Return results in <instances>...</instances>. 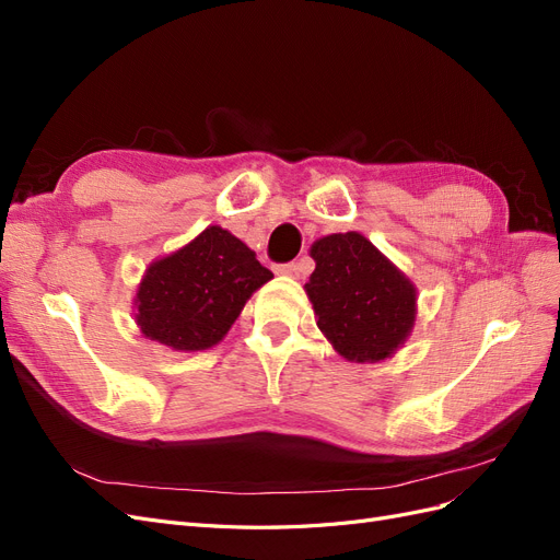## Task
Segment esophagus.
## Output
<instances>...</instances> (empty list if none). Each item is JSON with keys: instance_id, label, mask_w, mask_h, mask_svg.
Masks as SVG:
<instances>
[{"instance_id": "esophagus-1", "label": "esophagus", "mask_w": 560, "mask_h": 560, "mask_svg": "<svg viewBox=\"0 0 560 560\" xmlns=\"http://www.w3.org/2000/svg\"><path fill=\"white\" fill-rule=\"evenodd\" d=\"M280 276H290V278H299V273H301V264H282V266H278L276 268Z\"/></svg>"}]
</instances>
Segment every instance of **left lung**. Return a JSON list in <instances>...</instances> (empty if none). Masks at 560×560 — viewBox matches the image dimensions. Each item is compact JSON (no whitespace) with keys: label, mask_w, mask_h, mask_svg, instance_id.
Instances as JSON below:
<instances>
[{"label":"left lung","mask_w":560,"mask_h":560,"mask_svg":"<svg viewBox=\"0 0 560 560\" xmlns=\"http://www.w3.org/2000/svg\"><path fill=\"white\" fill-rule=\"evenodd\" d=\"M315 270L306 290L317 327L348 362H383L411 336L418 290L411 278L358 231L311 245Z\"/></svg>","instance_id":"obj_1"}]
</instances>
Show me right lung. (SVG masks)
<instances>
[{
  "mask_svg": "<svg viewBox=\"0 0 560 560\" xmlns=\"http://www.w3.org/2000/svg\"><path fill=\"white\" fill-rule=\"evenodd\" d=\"M270 278L257 254L214 224L147 266L135 294V322L144 338L171 350H208Z\"/></svg>",
  "mask_w": 560,
  "mask_h": 560,
  "instance_id": "1",
  "label": "right lung"
}]
</instances>
